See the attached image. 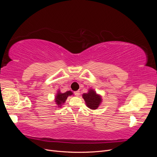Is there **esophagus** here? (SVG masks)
Masks as SVG:
<instances>
[{
  "mask_svg": "<svg viewBox=\"0 0 157 157\" xmlns=\"http://www.w3.org/2000/svg\"><path fill=\"white\" fill-rule=\"evenodd\" d=\"M75 96H79V95H80V91H78H78H76V92H75Z\"/></svg>",
  "mask_w": 157,
  "mask_h": 157,
  "instance_id": "esophagus-1",
  "label": "esophagus"
}]
</instances>
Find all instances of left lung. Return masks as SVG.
<instances>
[{"instance_id": "left-lung-1", "label": "left lung", "mask_w": 157, "mask_h": 157, "mask_svg": "<svg viewBox=\"0 0 157 157\" xmlns=\"http://www.w3.org/2000/svg\"><path fill=\"white\" fill-rule=\"evenodd\" d=\"M82 98L86 106L92 110H96L100 105L102 102V97L101 95L96 93L94 89L90 88L87 93L82 94Z\"/></svg>"}]
</instances>
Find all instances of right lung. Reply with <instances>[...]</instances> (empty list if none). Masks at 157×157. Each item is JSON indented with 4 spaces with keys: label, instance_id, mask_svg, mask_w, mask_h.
Returning a JSON list of instances; mask_svg holds the SVG:
<instances>
[{
    "label": "right lung",
    "instance_id": "add662e5",
    "mask_svg": "<svg viewBox=\"0 0 157 157\" xmlns=\"http://www.w3.org/2000/svg\"><path fill=\"white\" fill-rule=\"evenodd\" d=\"M73 95V93L71 91H67L65 93H61L60 92V90H59L58 92H57V94L55 96V99L54 101L56 102V104L57 105V107H61L62 106V105H63V103H65L66 99H67V98L70 96H72Z\"/></svg>",
    "mask_w": 157,
    "mask_h": 157
}]
</instances>
